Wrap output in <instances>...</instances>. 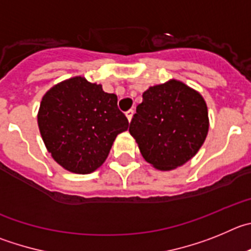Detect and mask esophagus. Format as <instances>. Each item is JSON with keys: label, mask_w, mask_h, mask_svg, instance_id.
<instances>
[{"label": "esophagus", "mask_w": 251, "mask_h": 251, "mask_svg": "<svg viewBox=\"0 0 251 251\" xmlns=\"http://www.w3.org/2000/svg\"><path fill=\"white\" fill-rule=\"evenodd\" d=\"M132 116H134V110L130 109V110H128V111H126V117H127L128 123H130V121H131Z\"/></svg>", "instance_id": "1"}]
</instances>
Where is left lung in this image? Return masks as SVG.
I'll use <instances>...</instances> for the list:
<instances>
[{"instance_id": "left-lung-1", "label": "left lung", "mask_w": 251, "mask_h": 251, "mask_svg": "<svg viewBox=\"0 0 251 251\" xmlns=\"http://www.w3.org/2000/svg\"><path fill=\"white\" fill-rule=\"evenodd\" d=\"M144 159L157 170L181 166L195 156L209 131L205 100L181 81L151 86L130 124Z\"/></svg>"}]
</instances>
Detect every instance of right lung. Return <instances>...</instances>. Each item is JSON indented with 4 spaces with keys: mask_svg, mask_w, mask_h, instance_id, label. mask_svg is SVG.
Listing matches in <instances>:
<instances>
[{
    "mask_svg": "<svg viewBox=\"0 0 251 251\" xmlns=\"http://www.w3.org/2000/svg\"><path fill=\"white\" fill-rule=\"evenodd\" d=\"M37 123L47 151L75 174H90L105 162L128 121L117 96L76 76L57 83L42 98Z\"/></svg>",
    "mask_w": 251,
    "mask_h": 251,
    "instance_id": "add662e5",
    "label": "right lung"
}]
</instances>
